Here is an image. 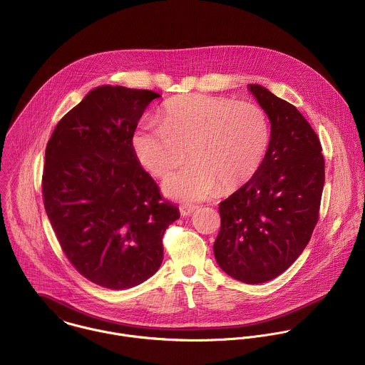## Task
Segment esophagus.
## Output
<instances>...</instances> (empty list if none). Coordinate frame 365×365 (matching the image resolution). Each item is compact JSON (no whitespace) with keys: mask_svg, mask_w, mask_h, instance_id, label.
Wrapping results in <instances>:
<instances>
[{"mask_svg":"<svg viewBox=\"0 0 365 365\" xmlns=\"http://www.w3.org/2000/svg\"><path fill=\"white\" fill-rule=\"evenodd\" d=\"M196 210V206H182L180 207V215L182 216H190Z\"/></svg>","mask_w":365,"mask_h":365,"instance_id":"1","label":"esophagus"}]
</instances>
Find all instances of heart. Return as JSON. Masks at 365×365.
Segmentation results:
<instances>
[{
  "instance_id": "obj_1",
  "label": "heart",
  "mask_w": 365,
  "mask_h": 365,
  "mask_svg": "<svg viewBox=\"0 0 365 365\" xmlns=\"http://www.w3.org/2000/svg\"><path fill=\"white\" fill-rule=\"evenodd\" d=\"M269 141V121L259 106L190 94L166 103L159 127H140L133 146L140 162L159 178L183 163L187 149L192 162L170 175L163 189L173 199L200 202L250 182Z\"/></svg>"
}]
</instances>
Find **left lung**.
Returning a JSON list of instances; mask_svg holds the SVG:
<instances>
[{
	"label": "left lung",
	"instance_id": "left-lung-1",
	"mask_svg": "<svg viewBox=\"0 0 365 365\" xmlns=\"http://www.w3.org/2000/svg\"><path fill=\"white\" fill-rule=\"evenodd\" d=\"M271 123V141L255 176L219 206L215 242L220 268L244 284L285 272L307 245L324 185L320 141L291 103L248 84Z\"/></svg>",
	"mask_w": 365,
	"mask_h": 365
}]
</instances>
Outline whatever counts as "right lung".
<instances>
[{"label":"right lung","instance_id":"1","mask_svg":"<svg viewBox=\"0 0 365 365\" xmlns=\"http://www.w3.org/2000/svg\"><path fill=\"white\" fill-rule=\"evenodd\" d=\"M160 94L123 86L91 90L46 145L43 205L59 244L86 279L108 289L143 284L160 267L162 237L179 209L160 196L133 146Z\"/></svg>","mask_w":365,"mask_h":365}]
</instances>
